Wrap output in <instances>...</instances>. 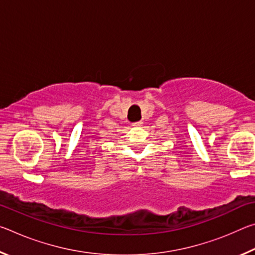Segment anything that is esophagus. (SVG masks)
Here are the masks:
<instances>
[{"mask_svg":"<svg viewBox=\"0 0 255 255\" xmlns=\"http://www.w3.org/2000/svg\"><path fill=\"white\" fill-rule=\"evenodd\" d=\"M141 125H143V123H141V122H135V123H132V126H133V127H140Z\"/></svg>","mask_w":255,"mask_h":255,"instance_id":"34e87169","label":"esophagus"}]
</instances>
